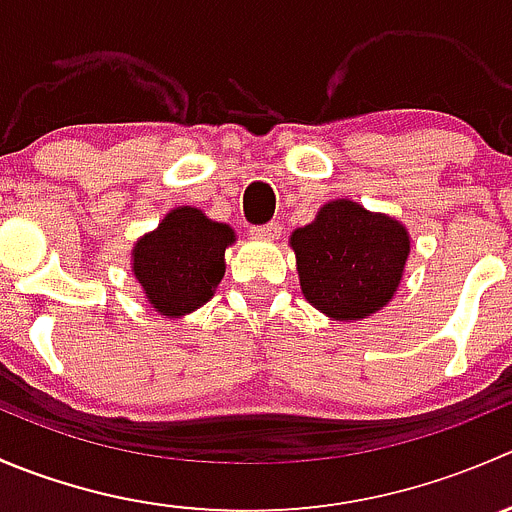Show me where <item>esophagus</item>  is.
<instances>
[{"label": "esophagus", "mask_w": 512, "mask_h": 512, "mask_svg": "<svg viewBox=\"0 0 512 512\" xmlns=\"http://www.w3.org/2000/svg\"><path fill=\"white\" fill-rule=\"evenodd\" d=\"M280 235V225L277 222H270V225H262V227H252V237L257 240H277Z\"/></svg>", "instance_id": "34e87169"}]
</instances>
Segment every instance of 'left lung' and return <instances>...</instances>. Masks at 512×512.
<instances>
[{
  "mask_svg": "<svg viewBox=\"0 0 512 512\" xmlns=\"http://www.w3.org/2000/svg\"><path fill=\"white\" fill-rule=\"evenodd\" d=\"M305 300L337 322L375 315L393 302L410 257V232L355 200H330L290 235Z\"/></svg>",
  "mask_w": 512,
  "mask_h": 512,
  "instance_id": "left-lung-1",
  "label": "left lung"
}]
</instances>
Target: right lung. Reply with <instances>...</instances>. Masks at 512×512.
<instances>
[{
	"label": "right lung",
	"mask_w": 512,
	"mask_h": 512,
	"mask_svg": "<svg viewBox=\"0 0 512 512\" xmlns=\"http://www.w3.org/2000/svg\"><path fill=\"white\" fill-rule=\"evenodd\" d=\"M237 235L190 205L175 207L132 247V275L157 315L180 320L212 300Z\"/></svg>",
	"instance_id": "1"
}]
</instances>
